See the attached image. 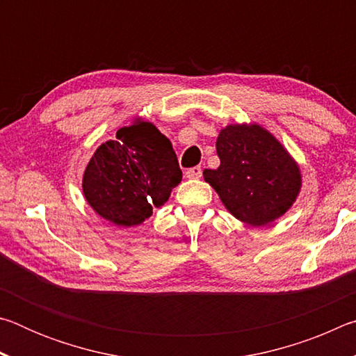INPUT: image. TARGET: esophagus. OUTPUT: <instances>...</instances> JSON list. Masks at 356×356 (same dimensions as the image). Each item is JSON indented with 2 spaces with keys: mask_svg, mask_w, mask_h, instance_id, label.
<instances>
[{
  "mask_svg": "<svg viewBox=\"0 0 356 356\" xmlns=\"http://www.w3.org/2000/svg\"><path fill=\"white\" fill-rule=\"evenodd\" d=\"M201 176H202V168L201 166L190 168V170L185 172L186 179H201Z\"/></svg>",
  "mask_w": 356,
  "mask_h": 356,
  "instance_id": "1",
  "label": "esophagus"
}]
</instances>
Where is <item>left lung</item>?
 <instances>
[{
	"label": "left lung",
	"instance_id": "obj_1",
	"mask_svg": "<svg viewBox=\"0 0 356 356\" xmlns=\"http://www.w3.org/2000/svg\"><path fill=\"white\" fill-rule=\"evenodd\" d=\"M220 166L204 170L222 206L238 221L267 226L293 206L303 185L300 166L273 134L256 122L229 124L216 138Z\"/></svg>",
	"mask_w": 356,
	"mask_h": 356
}]
</instances>
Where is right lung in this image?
Returning <instances> with one entry per match:
<instances>
[{
  "mask_svg": "<svg viewBox=\"0 0 356 356\" xmlns=\"http://www.w3.org/2000/svg\"><path fill=\"white\" fill-rule=\"evenodd\" d=\"M180 180L171 141L152 122L135 118L97 147L81 186L95 213L114 226L131 227L163 206Z\"/></svg>",
  "mask_w": 356,
  "mask_h": 356,
  "instance_id": "add662e5",
  "label": "right lung"
}]
</instances>
